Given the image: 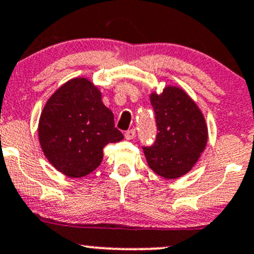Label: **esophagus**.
<instances>
[{
    "label": "esophagus",
    "mask_w": 254,
    "mask_h": 254,
    "mask_svg": "<svg viewBox=\"0 0 254 254\" xmlns=\"http://www.w3.org/2000/svg\"><path fill=\"white\" fill-rule=\"evenodd\" d=\"M124 136H125V138H127V140H132V138H135V136H136L135 129L127 130V131L124 133Z\"/></svg>",
    "instance_id": "1"
}]
</instances>
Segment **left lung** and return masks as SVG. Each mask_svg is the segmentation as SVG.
Returning a JSON list of instances; mask_svg holds the SVG:
<instances>
[{"label": "left lung", "mask_w": 254, "mask_h": 254, "mask_svg": "<svg viewBox=\"0 0 254 254\" xmlns=\"http://www.w3.org/2000/svg\"><path fill=\"white\" fill-rule=\"evenodd\" d=\"M158 135L155 143L143 148L148 166L159 176L176 180L188 174L199 160L208 140L205 117L196 102L180 86L166 85L152 91Z\"/></svg>", "instance_id": "1"}]
</instances>
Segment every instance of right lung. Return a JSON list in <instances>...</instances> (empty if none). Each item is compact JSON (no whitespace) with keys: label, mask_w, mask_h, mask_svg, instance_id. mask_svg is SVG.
Returning a JSON list of instances; mask_svg holds the SVG:
<instances>
[{"label":"right lung","mask_w":254,"mask_h":254,"mask_svg":"<svg viewBox=\"0 0 254 254\" xmlns=\"http://www.w3.org/2000/svg\"><path fill=\"white\" fill-rule=\"evenodd\" d=\"M101 99L102 93L91 80L76 77L58 88L42 110L41 148L65 176L79 178L93 172L101 164L106 144L124 138Z\"/></svg>","instance_id":"right-lung-1"}]
</instances>
